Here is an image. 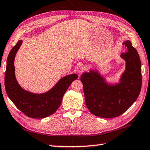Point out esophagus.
Returning <instances> with one entry per match:
<instances>
[{
	"label": "esophagus",
	"instance_id": "obj_1",
	"mask_svg": "<svg viewBox=\"0 0 150 150\" xmlns=\"http://www.w3.org/2000/svg\"><path fill=\"white\" fill-rule=\"evenodd\" d=\"M85 69H86V67L84 65H80L78 67V72L79 74H81L85 71Z\"/></svg>",
	"mask_w": 150,
	"mask_h": 150
}]
</instances>
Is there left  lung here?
Returning a JSON list of instances; mask_svg holds the SVG:
<instances>
[{"mask_svg": "<svg viewBox=\"0 0 150 150\" xmlns=\"http://www.w3.org/2000/svg\"><path fill=\"white\" fill-rule=\"evenodd\" d=\"M126 52L121 57L126 68L121 83L108 86L98 72L91 71L81 75L85 103L90 112L105 118L119 116L125 112L139 97L142 87L141 62L129 40L124 43Z\"/></svg>", "mask_w": 150, "mask_h": 150, "instance_id": "1", "label": "left lung"}]
</instances>
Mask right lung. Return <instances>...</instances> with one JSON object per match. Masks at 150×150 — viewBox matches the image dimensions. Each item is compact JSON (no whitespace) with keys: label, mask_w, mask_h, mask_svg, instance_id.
I'll return each mask as SVG.
<instances>
[{"label":"right lung","mask_w":150,"mask_h":150,"mask_svg":"<svg viewBox=\"0 0 150 150\" xmlns=\"http://www.w3.org/2000/svg\"><path fill=\"white\" fill-rule=\"evenodd\" d=\"M21 44L22 41L19 40L8 54L4 78L6 92L17 108L26 116L32 118H45L60 107L64 93L78 76L72 74L63 77L51 90L42 94L23 90L16 81L14 67V58Z\"/></svg>","instance_id":"obj_1"}]
</instances>
